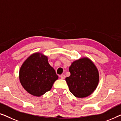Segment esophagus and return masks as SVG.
Instances as JSON below:
<instances>
[{
  "mask_svg": "<svg viewBox=\"0 0 121 121\" xmlns=\"http://www.w3.org/2000/svg\"><path fill=\"white\" fill-rule=\"evenodd\" d=\"M60 77L62 79H65V75H64V74H62V75H61L60 76Z\"/></svg>",
  "mask_w": 121,
  "mask_h": 121,
  "instance_id": "1",
  "label": "esophagus"
}]
</instances>
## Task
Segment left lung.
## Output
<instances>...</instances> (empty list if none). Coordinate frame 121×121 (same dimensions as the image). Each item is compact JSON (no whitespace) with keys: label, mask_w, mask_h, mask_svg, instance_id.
Listing matches in <instances>:
<instances>
[{"label":"left lung","mask_w":121,"mask_h":121,"mask_svg":"<svg viewBox=\"0 0 121 121\" xmlns=\"http://www.w3.org/2000/svg\"><path fill=\"white\" fill-rule=\"evenodd\" d=\"M70 75L65 78L69 90L74 96L84 98L90 95L97 88L99 73L90 58L82 57L74 60L69 67Z\"/></svg>","instance_id":"obj_1"}]
</instances>
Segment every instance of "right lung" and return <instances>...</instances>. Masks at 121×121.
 I'll list each match as a JSON object with an SVG mask.
<instances>
[{
    "label": "right lung",
    "mask_w": 121,
    "mask_h": 121,
    "mask_svg": "<svg viewBox=\"0 0 121 121\" xmlns=\"http://www.w3.org/2000/svg\"><path fill=\"white\" fill-rule=\"evenodd\" d=\"M20 82L31 95L39 97L48 91L58 79L55 70L48 61V57L36 52L24 61L19 70Z\"/></svg>",
    "instance_id": "add662e5"
}]
</instances>
